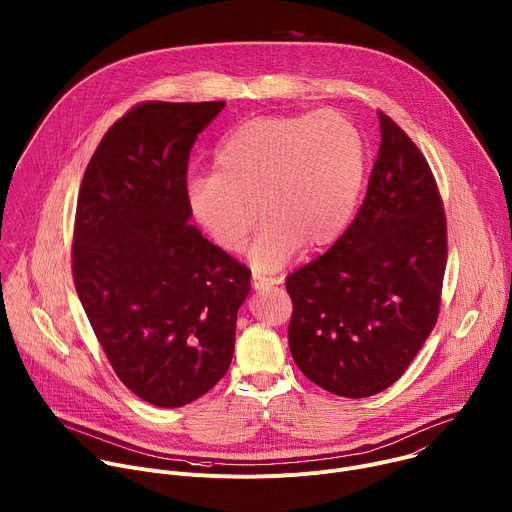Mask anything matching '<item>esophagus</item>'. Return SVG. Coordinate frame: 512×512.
Listing matches in <instances>:
<instances>
[{
  "label": "esophagus",
  "instance_id": "1",
  "mask_svg": "<svg viewBox=\"0 0 512 512\" xmlns=\"http://www.w3.org/2000/svg\"><path fill=\"white\" fill-rule=\"evenodd\" d=\"M279 283H281V279L263 277V275H253V279H251V285H253L255 291H265V289H269L273 285H279Z\"/></svg>",
  "mask_w": 512,
  "mask_h": 512
}]
</instances>
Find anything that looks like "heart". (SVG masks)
<instances>
[{"label": "heart", "mask_w": 512, "mask_h": 512, "mask_svg": "<svg viewBox=\"0 0 512 512\" xmlns=\"http://www.w3.org/2000/svg\"><path fill=\"white\" fill-rule=\"evenodd\" d=\"M212 168L186 184L192 218L218 249L237 253L259 212L249 261L277 271L300 247L318 251L342 235L367 172V145L340 111L263 115L223 137Z\"/></svg>", "instance_id": "obj_1"}]
</instances>
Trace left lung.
I'll list each match as a JSON object with an SVG mask.
<instances>
[{
    "label": "left lung",
    "mask_w": 512,
    "mask_h": 512,
    "mask_svg": "<svg viewBox=\"0 0 512 512\" xmlns=\"http://www.w3.org/2000/svg\"><path fill=\"white\" fill-rule=\"evenodd\" d=\"M381 148L346 233L285 279L294 302L287 338L300 371L350 399L389 389L440 314L446 214L427 160L379 113Z\"/></svg>",
    "instance_id": "left-lung-1"
}]
</instances>
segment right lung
<instances>
[{"mask_svg": "<svg viewBox=\"0 0 512 512\" xmlns=\"http://www.w3.org/2000/svg\"><path fill=\"white\" fill-rule=\"evenodd\" d=\"M225 101L133 107L101 139L77 202L72 277L121 383L182 407L229 371L251 271L190 225L186 170Z\"/></svg>", "mask_w": 512, "mask_h": 512, "instance_id": "obj_1", "label": "right lung"}]
</instances>
